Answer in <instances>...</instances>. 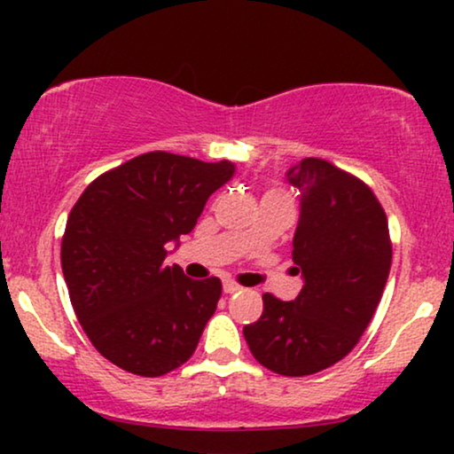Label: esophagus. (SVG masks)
I'll list each match as a JSON object with an SVG mask.
<instances>
[{
    "mask_svg": "<svg viewBox=\"0 0 454 454\" xmlns=\"http://www.w3.org/2000/svg\"><path fill=\"white\" fill-rule=\"evenodd\" d=\"M237 290H241V286H239L237 281H232V279H223V293H226V294H232V293H237Z\"/></svg>",
    "mask_w": 454,
    "mask_h": 454,
    "instance_id": "34e87169",
    "label": "esophagus"
}]
</instances>
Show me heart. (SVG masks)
Masks as SVG:
<instances>
[{"instance_id":"obj_1","label":"heart","mask_w":454,"mask_h":454,"mask_svg":"<svg viewBox=\"0 0 454 454\" xmlns=\"http://www.w3.org/2000/svg\"><path fill=\"white\" fill-rule=\"evenodd\" d=\"M264 198H286V200H288L286 192L279 190V187H270V190H267V194H264Z\"/></svg>"}]
</instances>
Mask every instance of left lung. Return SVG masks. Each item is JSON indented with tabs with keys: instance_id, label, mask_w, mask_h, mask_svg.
Here are the masks:
<instances>
[{
	"instance_id": "left-lung-1",
	"label": "left lung",
	"mask_w": 454,
	"mask_h": 454,
	"mask_svg": "<svg viewBox=\"0 0 454 454\" xmlns=\"http://www.w3.org/2000/svg\"><path fill=\"white\" fill-rule=\"evenodd\" d=\"M288 181L301 192L293 260L305 286L294 301L262 294V316L243 335L262 367L301 378L341 361L361 340L387 286L393 243L387 213L358 176L305 158Z\"/></svg>"
}]
</instances>
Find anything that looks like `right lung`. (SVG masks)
<instances>
[{
  "label": "right lung",
  "instance_id": "right-lung-1",
  "mask_svg": "<svg viewBox=\"0 0 454 454\" xmlns=\"http://www.w3.org/2000/svg\"><path fill=\"white\" fill-rule=\"evenodd\" d=\"M228 160L149 151L93 179L67 217L61 270L82 331L123 372L158 378L192 356L222 296L217 278L187 279L164 262L194 231Z\"/></svg>",
  "mask_w": 454,
  "mask_h": 454
}]
</instances>
